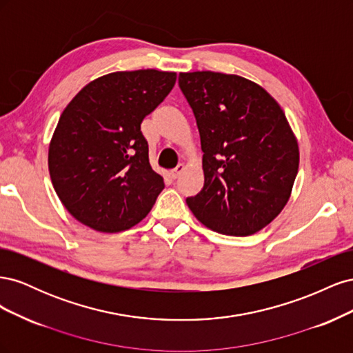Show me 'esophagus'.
<instances>
[{"instance_id": "esophagus-1", "label": "esophagus", "mask_w": 353, "mask_h": 353, "mask_svg": "<svg viewBox=\"0 0 353 353\" xmlns=\"http://www.w3.org/2000/svg\"><path fill=\"white\" fill-rule=\"evenodd\" d=\"M184 169H185L184 165H178L174 170H170V176H172V179H176L181 174L184 172Z\"/></svg>"}]
</instances>
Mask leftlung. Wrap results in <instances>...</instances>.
Segmentation results:
<instances>
[{"label": "left lung", "instance_id": "8db88e82", "mask_svg": "<svg viewBox=\"0 0 353 353\" xmlns=\"http://www.w3.org/2000/svg\"><path fill=\"white\" fill-rule=\"evenodd\" d=\"M196 116L205 184L187 199L206 228L245 237L280 215L299 169L297 138L272 95L239 74L181 72Z\"/></svg>", "mask_w": 353, "mask_h": 353}]
</instances>
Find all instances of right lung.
<instances>
[{"mask_svg": "<svg viewBox=\"0 0 353 353\" xmlns=\"http://www.w3.org/2000/svg\"><path fill=\"white\" fill-rule=\"evenodd\" d=\"M175 72L103 74L74 95L51 137L48 170L70 215L99 232H119L147 216L165 188L148 162L141 122L165 100Z\"/></svg>", "mask_w": 353, "mask_h": 353, "instance_id": "add662e5", "label": "right lung"}]
</instances>
